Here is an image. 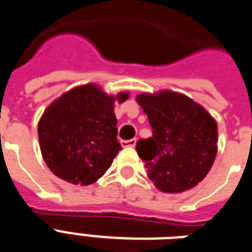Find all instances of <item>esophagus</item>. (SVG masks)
Returning a JSON list of instances; mask_svg holds the SVG:
<instances>
[{
    "label": "esophagus",
    "mask_w": 252,
    "mask_h": 252,
    "mask_svg": "<svg viewBox=\"0 0 252 252\" xmlns=\"http://www.w3.org/2000/svg\"><path fill=\"white\" fill-rule=\"evenodd\" d=\"M137 140L136 139H131V140H123L121 141V145L123 147H135Z\"/></svg>",
    "instance_id": "esophagus-1"
}]
</instances>
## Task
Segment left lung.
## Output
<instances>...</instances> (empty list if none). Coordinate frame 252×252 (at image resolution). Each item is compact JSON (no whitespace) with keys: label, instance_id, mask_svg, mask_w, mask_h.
Returning <instances> with one entry per match:
<instances>
[{"label":"left lung","instance_id":"1","mask_svg":"<svg viewBox=\"0 0 252 252\" xmlns=\"http://www.w3.org/2000/svg\"><path fill=\"white\" fill-rule=\"evenodd\" d=\"M136 101L148 116L154 133L136 144L148 178L163 192L178 193L195 187L215 160L216 121L182 93H141Z\"/></svg>","mask_w":252,"mask_h":252}]
</instances>
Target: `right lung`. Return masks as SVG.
Masks as SVG:
<instances>
[{"label":"right lung","mask_w":252,"mask_h":252,"mask_svg":"<svg viewBox=\"0 0 252 252\" xmlns=\"http://www.w3.org/2000/svg\"><path fill=\"white\" fill-rule=\"evenodd\" d=\"M126 92L108 96L94 84L70 89L46 108L38 140L48 168L69 183L88 186L101 178L121 150L115 102Z\"/></svg>","instance_id":"obj_1"}]
</instances>
